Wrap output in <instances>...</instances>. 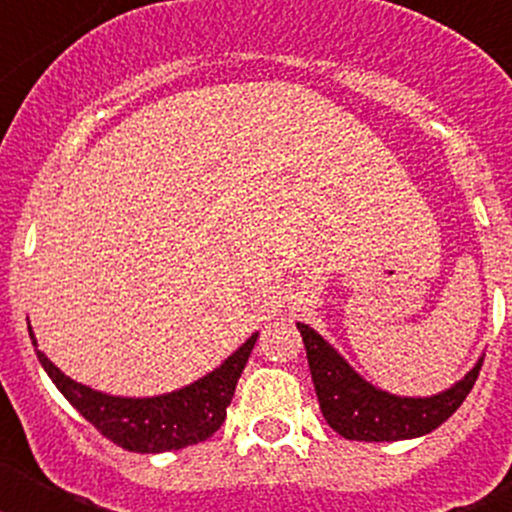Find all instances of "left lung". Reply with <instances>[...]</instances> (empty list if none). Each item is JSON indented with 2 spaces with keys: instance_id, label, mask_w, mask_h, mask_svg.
<instances>
[{
  "instance_id": "8db88e82",
  "label": "left lung",
  "mask_w": 512,
  "mask_h": 512,
  "mask_svg": "<svg viewBox=\"0 0 512 512\" xmlns=\"http://www.w3.org/2000/svg\"><path fill=\"white\" fill-rule=\"evenodd\" d=\"M307 348L312 384L323 418L348 441H402L436 431L459 410L479 377L482 361L451 390L436 397H395L366 384L341 356L307 325L297 323Z\"/></svg>"
}]
</instances>
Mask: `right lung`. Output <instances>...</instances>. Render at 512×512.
Instances as JSON below:
<instances>
[{
  "label": "right lung",
  "mask_w": 512,
  "mask_h": 512,
  "mask_svg": "<svg viewBox=\"0 0 512 512\" xmlns=\"http://www.w3.org/2000/svg\"><path fill=\"white\" fill-rule=\"evenodd\" d=\"M30 338H33V330H30ZM256 338L259 336L248 338L220 369L207 374L200 382L171 395L148 397V400L102 395L58 372L48 356L40 351L38 359L48 377L56 382L61 395L104 438H110L120 449L135 451V454H161V451L184 449L192 443L207 441L223 425L235 384L246 369Z\"/></svg>",
  "instance_id": "add662e5"
}]
</instances>
